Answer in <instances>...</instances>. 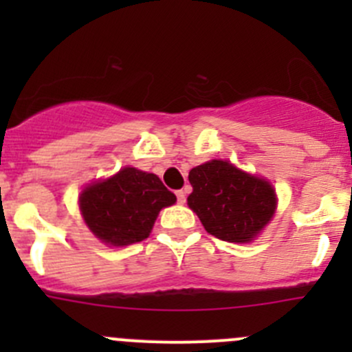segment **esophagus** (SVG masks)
Listing matches in <instances>:
<instances>
[{
  "label": "esophagus",
  "instance_id": "esophagus-1",
  "mask_svg": "<svg viewBox=\"0 0 352 352\" xmlns=\"http://www.w3.org/2000/svg\"><path fill=\"white\" fill-rule=\"evenodd\" d=\"M177 201L180 202V204H184L186 202V190H177Z\"/></svg>",
  "mask_w": 352,
  "mask_h": 352
}]
</instances>
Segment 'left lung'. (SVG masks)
<instances>
[{
	"label": "left lung",
	"instance_id": "left-lung-1",
	"mask_svg": "<svg viewBox=\"0 0 352 352\" xmlns=\"http://www.w3.org/2000/svg\"><path fill=\"white\" fill-rule=\"evenodd\" d=\"M192 192L187 204L206 232L232 243H248L274 216L276 190L226 160H211L189 172Z\"/></svg>",
	"mask_w": 352,
	"mask_h": 352
}]
</instances>
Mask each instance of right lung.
<instances>
[{"label": "right lung", "mask_w": 352, "mask_h": 352, "mask_svg": "<svg viewBox=\"0 0 352 352\" xmlns=\"http://www.w3.org/2000/svg\"><path fill=\"white\" fill-rule=\"evenodd\" d=\"M175 201V194L155 173L124 166L116 175L81 190L80 211L98 240L124 247L148 239L158 212Z\"/></svg>", "instance_id": "obj_1"}]
</instances>
